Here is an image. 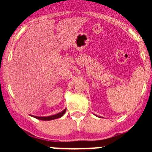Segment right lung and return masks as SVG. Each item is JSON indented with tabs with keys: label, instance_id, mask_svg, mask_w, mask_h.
I'll return each mask as SVG.
<instances>
[{
	"label": "right lung",
	"instance_id": "right-lung-1",
	"mask_svg": "<svg viewBox=\"0 0 152 152\" xmlns=\"http://www.w3.org/2000/svg\"><path fill=\"white\" fill-rule=\"evenodd\" d=\"M65 111H66V109H65L63 111L58 113V114L48 116V117H38V116H34V115H31V116L32 117L35 118L39 119V120H42V121H50V120H53V119L59 118H61L62 116H63V115L65 113Z\"/></svg>",
	"mask_w": 152,
	"mask_h": 152
}]
</instances>
